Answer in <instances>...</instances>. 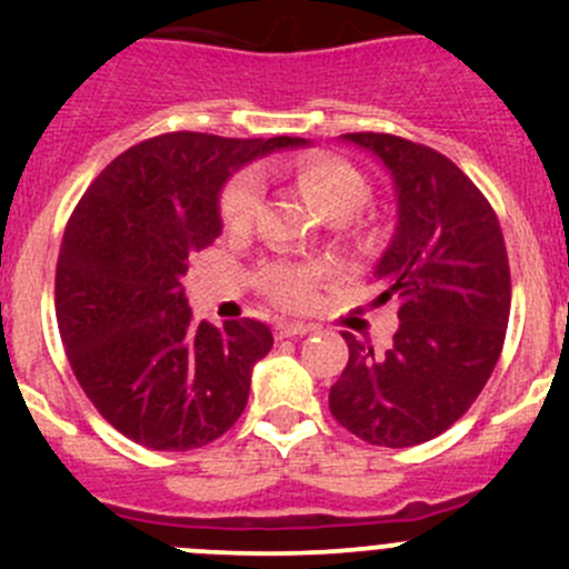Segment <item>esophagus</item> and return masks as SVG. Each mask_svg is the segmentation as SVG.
Here are the masks:
<instances>
[{
	"instance_id": "esophagus-1",
	"label": "esophagus",
	"mask_w": 569,
	"mask_h": 569,
	"mask_svg": "<svg viewBox=\"0 0 569 569\" xmlns=\"http://www.w3.org/2000/svg\"><path fill=\"white\" fill-rule=\"evenodd\" d=\"M311 330L313 327L302 325V321H278V325H274V336L278 338H302Z\"/></svg>"
}]
</instances>
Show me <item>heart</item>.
Returning <instances> with one entry per match:
<instances>
[{
    "instance_id": "heart-1",
    "label": "heart",
    "mask_w": 569,
    "mask_h": 569,
    "mask_svg": "<svg viewBox=\"0 0 569 569\" xmlns=\"http://www.w3.org/2000/svg\"><path fill=\"white\" fill-rule=\"evenodd\" d=\"M295 178L308 203L321 214L349 217L363 206L369 187L366 178L347 159L332 153H313L295 164ZM263 200V178L258 170H242L228 181L220 211L228 228H248ZM321 278V267L313 263H272L263 272V289L286 306H297L311 295Z\"/></svg>"
}]
</instances>
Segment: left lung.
<instances>
[{
  "mask_svg": "<svg viewBox=\"0 0 569 569\" xmlns=\"http://www.w3.org/2000/svg\"><path fill=\"white\" fill-rule=\"evenodd\" d=\"M343 140L393 178L396 231L375 278L377 302H399V330L386 355L343 332L349 363L330 412L366 443L407 449L446 432L496 369L512 302L507 244L492 206L443 153L375 131Z\"/></svg>",
  "mask_w": 569,
  "mask_h": 569,
  "instance_id": "left-lung-1",
  "label": "left lung"
}]
</instances>
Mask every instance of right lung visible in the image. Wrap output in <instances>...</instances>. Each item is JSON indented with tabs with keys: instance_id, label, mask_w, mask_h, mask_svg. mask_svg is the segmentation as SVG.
Returning <instances> with one entry per match:
<instances>
[{
	"instance_id": "add662e5",
	"label": "right lung",
	"mask_w": 569,
	"mask_h": 569,
	"mask_svg": "<svg viewBox=\"0 0 569 569\" xmlns=\"http://www.w3.org/2000/svg\"><path fill=\"white\" fill-rule=\"evenodd\" d=\"M300 146L170 131L112 159L73 209L57 258V327L82 391L134 443L200 449L244 412L272 330L256 319L194 325L181 278L189 256L220 237L231 173Z\"/></svg>"
}]
</instances>
